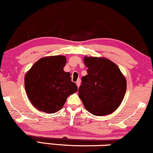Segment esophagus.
<instances>
[{"mask_svg":"<svg viewBox=\"0 0 153 153\" xmlns=\"http://www.w3.org/2000/svg\"><path fill=\"white\" fill-rule=\"evenodd\" d=\"M76 86H77V87H78V88L79 87V86H80V84H81V80L79 79L76 81Z\"/></svg>","mask_w":153,"mask_h":153,"instance_id":"1","label":"esophagus"}]
</instances>
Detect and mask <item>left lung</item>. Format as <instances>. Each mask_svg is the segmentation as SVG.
I'll list each match as a JSON object with an SVG mask.
<instances>
[{
    "mask_svg": "<svg viewBox=\"0 0 153 153\" xmlns=\"http://www.w3.org/2000/svg\"><path fill=\"white\" fill-rule=\"evenodd\" d=\"M88 74L83 76L79 97L94 116L112 114L119 107L126 91V79L120 69L104 57L85 56Z\"/></svg>",
    "mask_w": 153,
    "mask_h": 153,
    "instance_id": "left-lung-1",
    "label": "left lung"
}]
</instances>
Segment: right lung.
I'll return each instance as SVG.
<instances>
[{"label":"right lung","mask_w":153,"mask_h":153,"mask_svg":"<svg viewBox=\"0 0 153 153\" xmlns=\"http://www.w3.org/2000/svg\"><path fill=\"white\" fill-rule=\"evenodd\" d=\"M65 56H45L35 62L25 76V88L32 104L39 111L54 114L61 110L67 97L78 91L64 67Z\"/></svg>","instance_id":"right-lung-1"}]
</instances>
